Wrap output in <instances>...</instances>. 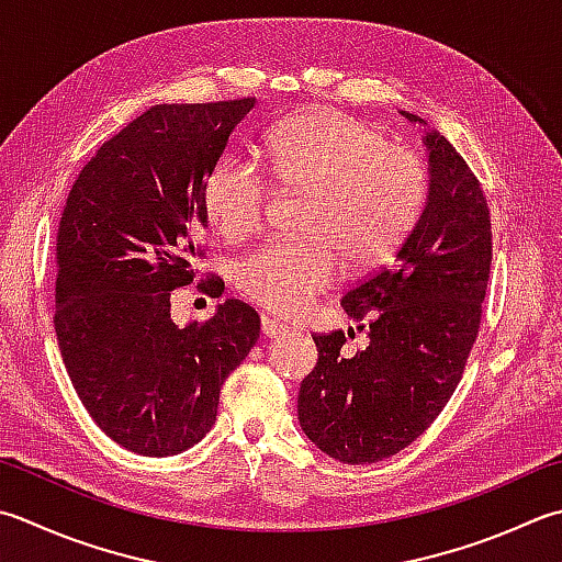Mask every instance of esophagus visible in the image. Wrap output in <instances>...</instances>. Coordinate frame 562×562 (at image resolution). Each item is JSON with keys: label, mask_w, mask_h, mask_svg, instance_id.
Returning <instances> with one entry per match:
<instances>
[{"label": "esophagus", "mask_w": 562, "mask_h": 562, "mask_svg": "<svg viewBox=\"0 0 562 562\" xmlns=\"http://www.w3.org/2000/svg\"><path fill=\"white\" fill-rule=\"evenodd\" d=\"M260 331H262V336H266V338H278V336H282L284 331H288V326L280 324V322H274V318H270V316H262L260 318Z\"/></svg>", "instance_id": "1"}]
</instances>
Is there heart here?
<instances>
[{
    "label": "heart",
    "instance_id": "heart-1",
    "mask_svg": "<svg viewBox=\"0 0 562 562\" xmlns=\"http://www.w3.org/2000/svg\"><path fill=\"white\" fill-rule=\"evenodd\" d=\"M270 172L282 190L306 192L302 238H272L238 262L246 300L282 316L302 314L350 268L387 260L419 222L428 172L416 153L390 146L378 126L336 109H312L268 136ZM258 162L226 156L206 175L204 212L218 236L258 234L270 206Z\"/></svg>",
    "mask_w": 562,
    "mask_h": 562
}]
</instances>
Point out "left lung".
Segmentation results:
<instances>
[{
  "mask_svg": "<svg viewBox=\"0 0 562 562\" xmlns=\"http://www.w3.org/2000/svg\"><path fill=\"white\" fill-rule=\"evenodd\" d=\"M409 121H424L402 112ZM428 196L392 266L340 300L370 344L346 356V334H314L316 368L296 414L306 438L348 465L378 463L416 441L463 378L492 266L487 196L463 156L426 131Z\"/></svg>",
  "mask_w": 562,
  "mask_h": 562,
  "instance_id": "obj_1",
  "label": "left lung"
}]
</instances>
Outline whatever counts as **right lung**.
Masks as SVG:
<instances>
[{
    "label": "right lung",
    "instance_id": "1",
    "mask_svg": "<svg viewBox=\"0 0 562 562\" xmlns=\"http://www.w3.org/2000/svg\"><path fill=\"white\" fill-rule=\"evenodd\" d=\"M256 99L156 104L77 175L55 244V336L77 397L138 456H175L216 422L218 392L260 336L240 300L202 324L170 318L204 256V182ZM222 296L216 274L196 284Z\"/></svg>",
    "mask_w": 562,
    "mask_h": 562
}]
</instances>
